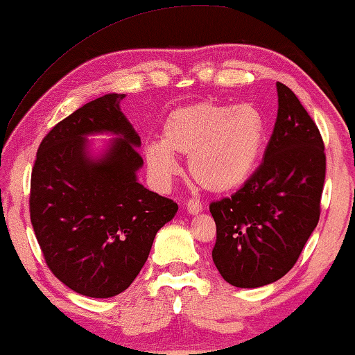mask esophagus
<instances>
[{
	"label": "esophagus",
	"instance_id": "obj_1",
	"mask_svg": "<svg viewBox=\"0 0 355 355\" xmlns=\"http://www.w3.org/2000/svg\"><path fill=\"white\" fill-rule=\"evenodd\" d=\"M187 211L191 214V216H196V214L202 211V204L199 202L198 199H189V201H187Z\"/></svg>",
	"mask_w": 355,
	"mask_h": 355
}]
</instances>
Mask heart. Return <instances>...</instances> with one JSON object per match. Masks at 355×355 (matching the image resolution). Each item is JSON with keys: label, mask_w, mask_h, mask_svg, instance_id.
I'll return each instance as SVG.
<instances>
[{"label": "heart", "mask_w": 355, "mask_h": 355, "mask_svg": "<svg viewBox=\"0 0 355 355\" xmlns=\"http://www.w3.org/2000/svg\"><path fill=\"white\" fill-rule=\"evenodd\" d=\"M263 139V121L251 104L196 103L168 114L161 141L144 148L148 171L159 183L177 172L173 156H188L189 175L211 193H228L252 173Z\"/></svg>", "instance_id": "obj_1"}]
</instances>
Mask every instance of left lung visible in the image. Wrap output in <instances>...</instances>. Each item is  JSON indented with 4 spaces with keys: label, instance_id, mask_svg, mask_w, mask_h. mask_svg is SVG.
<instances>
[{
    "label": "left lung",
    "instance_id": "8db88e82",
    "mask_svg": "<svg viewBox=\"0 0 355 355\" xmlns=\"http://www.w3.org/2000/svg\"><path fill=\"white\" fill-rule=\"evenodd\" d=\"M278 114L263 162L233 194L209 206L212 259L225 282L259 288L291 270L320 218L327 157L322 135L296 94L277 82Z\"/></svg>",
    "mask_w": 355,
    "mask_h": 355
}]
</instances>
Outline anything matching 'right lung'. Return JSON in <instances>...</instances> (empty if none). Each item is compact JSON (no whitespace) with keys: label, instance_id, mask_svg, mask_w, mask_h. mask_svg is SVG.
I'll return each mask as SVG.
<instances>
[{"label":"right lung","instance_id":"right-lung-1","mask_svg":"<svg viewBox=\"0 0 355 355\" xmlns=\"http://www.w3.org/2000/svg\"><path fill=\"white\" fill-rule=\"evenodd\" d=\"M125 94L89 101L51 128L40 144L30 182V220L49 270L88 297H112L133 283L154 236L177 202L138 183L141 139L121 111ZM112 132L93 158L86 137Z\"/></svg>","mask_w":355,"mask_h":355}]
</instances>
